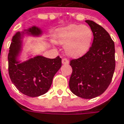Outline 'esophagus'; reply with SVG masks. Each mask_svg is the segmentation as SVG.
Instances as JSON below:
<instances>
[{"label":"esophagus","mask_w":124,"mask_h":124,"mask_svg":"<svg viewBox=\"0 0 124 124\" xmlns=\"http://www.w3.org/2000/svg\"><path fill=\"white\" fill-rule=\"evenodd\" d=\"M62 62L63 64H69V61L67 58H62Z\"/></svg>","instance_id":"esophagus-1"}]
</instances>
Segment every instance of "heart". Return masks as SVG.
Returning <instances> with one entry per match:
<instances>
[{
    "label": "heart",
    "mask_w": 124,
    "mask_h": 124,
    "mask_svg": "<svg viewBox=\"0 0 124 124\" xmlns=\"http://www.w3.org/2000/svg\"><path fill=\"white\" fill-rule=\"evenodd\" d=\"M93 33L85 25L71 24L58 29L54 34V40L64 45L65 53L73 58H78L87 53L91 47Z\"/></svg>",
    "instance_id": "obj_1"
}]
</instances>
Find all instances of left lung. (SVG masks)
I'll return each instance as SVG.
<instances>
[{"instance_id":"1","label":"left lung","mask_w":124,"mask_h":124,"mask_svg":"<svg viewBox=\"0 0 124 124\" xmlns=\"http://www.w3.org/2000/svg\"><path fill=\"white\" fill-rule=\"evenodd\" d=\"M93 33V41L83 56L71 60L69 86L74 95L91 99L99 96L110 85L115 70L114 43L106 30L91 20H86Z\"/></svg>"}]
</instances>
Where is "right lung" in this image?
<instances>
[{
	"instance_id": "add662e5",
	"label": "right lung",
	"mask_w": 124,
	"mask_h": 124,
	"mask_svg": "<svg viewBox=\"0 0 124 124\" xmlns=\"http://www.w3.org/2000/svg\"><path fill=\"white\" fill-rule=\"evenodd\" d=\"M24 34L38 37L42 31L33 26L15 34L8 56V73L12 82L22 93L31 97H39L50 89L54 76L62 66V59L59 56L50 59L37 56L20 62L18 56L22 51Z\"/></svg>"
}]
</instances>
